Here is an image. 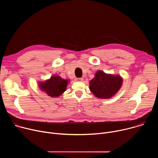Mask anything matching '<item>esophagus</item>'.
<instances>
[{
  "label": "esophagus",
  "mask_w": 158,
  "mask_h": 158,
  "mask_svg": "<svg viewBox=\"0 0 158 158\" xmlns=\"http://www.w3.org/2000/svg\"><path fill=\"white\" fill-rule=\"evenodd\" d=\"M83 78H82V77H79V78H76V81H78V82H81V81H83Z\"/></svg>",
  "instance_id": "1"
}]
</instances>
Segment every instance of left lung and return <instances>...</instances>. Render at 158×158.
<instances>
[{"mask_svg":"<svg viewBox=\"0 0 158 158\" xmlns=\"http://www.w3.org/2000/svg\"><path fill=\"white\" fill-rule=\"evenodd\" d=\"M89 83V89L95 96L100 99H108L119 91L122 85L123 79L118 75L107 74L98 71Z\"/></svg>","mask_w":158,"mask_h":158,"instance_id":"obj_1","label":"left lung"}]
</instances>
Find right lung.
<instances>
[{
    "instance_id": "1",
    "label": "right lung",
    "mask_w": 158,
    "mask_h": 158,
    "mask_svg": "<svg viewBox=\"0 0 158 158\" xmlns=\"http://www.w3.org/2000/svg\"><path fill=\"white\" fill-rule=\"evenodd\" d=\"M68 81L59 76H54L44 82H40L39 87L51 97H57L66 89Z\"/></svg>"
}]
</instances>
